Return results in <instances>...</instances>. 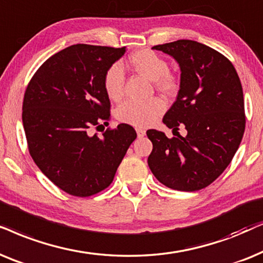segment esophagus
<instances>
[{"label": "esophagus", "instance_id": "esophagus-1", "mask_svg": "<svg viewBox=\"0 0 263 263\" xmlns=\"http://www.w3.org/2000/svg\"><path fill=\"white\" fill-rule=\"evenodd\" d=\"M136 132H137V137L138 138H142L145 136V129L144 128H141V127H137L136 128Z\"/></svg>", "mask_w": 263, "mask_h": 263}]
</instances>
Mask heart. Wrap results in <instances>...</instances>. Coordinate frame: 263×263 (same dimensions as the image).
Masks as SVG:
<instances>
[{
  "mask_svg": "<svg viewBox=\"0 0 263 263\" xmlns=\"http://www.w3.org/2000/svg\"><path fill=\"white\" fill-rule=\"evenodd\" d=\"M132 68L146 79L155 83L156 89L161 92H176L178 82L176 77L168 73V64L164 59L152 50H138L129 56ZM125 85L124 68L120 64L111 65L104 74V89L110 100L118 101L122 97ZM164 111V103L160 99L148 101L127 100L122 102L117 109V119L122 124L132 126L152 125Z\"/></svg>",
  "mask_w": 263,
  "mask_h": 263,
  "instance_id": "obj_1",
  "label": "heart"
}]
</instances>
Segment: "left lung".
<instances>
[{
  "label": "left lung",
  "instance_id": "obj_1",
  "mask_svg": "<svg viewBox=\"0 0 263 263\" xmlns=\"http://www.w3.org/2000/svg\"><path fill=\"white\" fill-rule=\"evenodd\" d=\"M180 68L176 102L162 119L186 136L167 138L148 129L153 143L149 168L156 179L180 191H197L212 184L232 161L246 129L243 89L233 65L219 51L191 40L155 45Z\"/></svg>",
  "mask_w": 263,
  "mask_h": 263
}]
</instances>
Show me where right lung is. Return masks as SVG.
<instances>
[{"label": "right lung", "instance_id": "add662e5", "mask_svg": "<svg viewBox=\"0 0 263 263\" xmlns=\"http://www.w3.org/2000/svg\"><path fill=\"white\" fill-rule=\"evenodd\" d=\"M126 48L74 44L49 58L27 85L23 125L31 156L56 186L87 197L109 186L135 128L119 124L99 137L93 126L108 124L110 102L104 74Z\"/></svg>", "mask_w": 263, "mask_h": 263}]
</instances>
